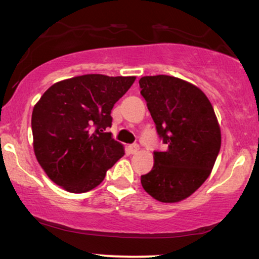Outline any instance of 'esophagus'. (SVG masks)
Returning <instances> with one entry per match:
<instances>
[{"label":"esophagus","instance_id":"1","mask_svg":"<svg viewBox=\"0 0 259 259\" xmlns=\"http://www.w3.org/2000/svg\"><path fill=\"white\" fill-rule=\"evenodd\" d=\"M127 150H129V152L132 153V154H135V153L139 152L140 146H139L138 144H133V145H130L129 147H127Z\"/></svg>","mask_w":259,"mask_h":259}]
</instances>
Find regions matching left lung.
<instances>
[{
    "label": "left lung",
    "mask_w": 259,
    "mask_h": 259,
    "mask_svg": "<svg viewBox=\"0 0 259 259\" xmlns=\"http://www.w3.org/2000/svg\"><path fill=\"white\" fill-rule=\"evenodd\" d=\"M139 84L167 146L153 152V168L141 175L142 187L157 201H183L207 180L221 150L214 109L197 86L175 76H144Z\"/></svg>",
    "instance_id": "left-lung-1"
}]
</instances>
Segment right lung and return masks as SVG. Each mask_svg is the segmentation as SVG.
Instances as JSON below:
<instances>
[{
  "instance_id": "add662e5",
  "label": "right lung",
  "mask_w": 259,
  "mask_h": 259,
  "mask_svg": "<svg viewBox=\"0 0 259 259\" xmlns=\"http://www.w3.org/2000/svg\"><path fill=\"white\" fill-rule=\"evenodd\" d=\"M135 79L86 74L56 82L41 96L31 115L34 152L53 183L73 194L88 192L124 156L107 129L113 106Z\"/></svg>"
}]
</instances>
